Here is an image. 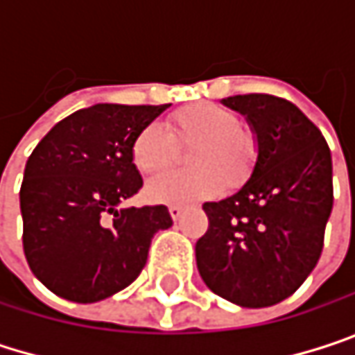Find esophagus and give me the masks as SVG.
Instances as JSON below:
<instances>
[{"label":"esophagus","mask_w":355,"mask_h":355,"mask_svg":"<svg viewBox=\"0 0 355 355\" xmlns=\"http://www.w3.org/2000/svg\"><path fill=\"white\" fill-rule=\"evenodd\" d=\"M168 211H171V218H173L175 222L182 218V207H180V205H171V207H168Z\"/></svg>","instance_id":"34e87169"}]
</instances>
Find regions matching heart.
<instances>
[{"label": "heart", "mask_w": 355, "mask_h": 355, "mask_svg": "<svg viewBox=\"0 0 355 355\" xmlns=\"http://www.w3.org/2000/svg\"><path fill=\"white\" fill-rule=\"evenodd\" d=\"M170 133L160 123L141 127L131 146L133 164L144 175L166 171L177 158L178 144H192L184 171L154 178L148 195L160 203H189L218 195L224 184L236 187L248 177L257 146L250 131L239 125L230 108L216 103H195L171 116Z\"/></svg>", "instance_id": "b5f03b06"}]
</instances>
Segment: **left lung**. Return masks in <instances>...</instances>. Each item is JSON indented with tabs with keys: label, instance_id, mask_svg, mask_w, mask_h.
<instances>
[{
	"label": "left lung",
	"instance_id": "1",
	"mask_svg": "<svg viewBox=\"0 0 355 355\" xmlns=\"http://www.w3.org/2000/svg\"><path fill=\"white\" fill-rule=\"evenodd\" d=\"M257 135L252 175L232 197L203 203L209 228L197 241L205 286L245 309L292 296L317 267L333 209L331 150L319 127L286 98L222 101Z\"/></svg>",
	"mask_w": 355,
	"mask_h": 355
}]
</instances>
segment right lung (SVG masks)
Segmentation results:
<instances>
[{"instance_id":"right-lung-1","label":"right lung","mask_w":355,"mask_h":355,"mask_svg":"<svg viewBox=\"0 0 355 355\" xmlns=\"http://www.w3.org/2000/svg\"><path fill=\"white\" fill-rule=\"evenodd\" d=\"M168 105H94L59 121L31 154L20 187L22 245L57 296L90 304L141 273L152 239L173 226L166 205L123 207L144 180L131 146Z\"/></svg>"}]
</instances>
